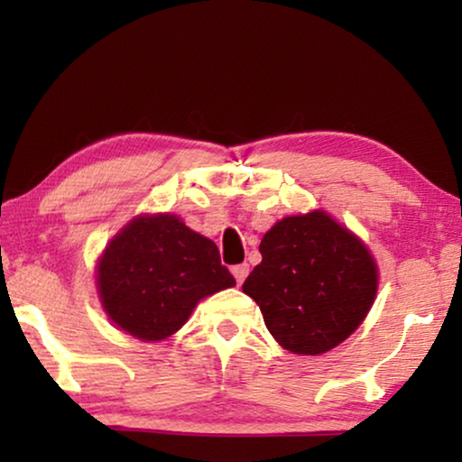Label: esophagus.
<instances>
[{"instance_id":"1","label":"esophagus","mask_w":462,"mask_h":462,"mask_svg":"<svg viewBox=\"0 0 462 462\" xmlns=\"http://www.w3.org/2000/svg\"><path fill=\"white\" fill-rule=\"evenodd\" d=\"M231 273H233V277H236V282H237V286H242L244 283V280L245 277H248V273H250V264H236V267L231 269Z\"/></svg>"}]
</instances>
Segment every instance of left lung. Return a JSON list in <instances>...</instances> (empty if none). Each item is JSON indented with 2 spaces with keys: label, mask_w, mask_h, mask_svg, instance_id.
Segmentation results:
<instances>
[{
  "label": "left lung",
  "mask_w": 462,
  "mask_h": 462,
  "mask_svg": "<svg viewBox=\"0 0 462 462\" xmlns=\"http://www.w3.org/2000/svg\"><path fill=\"white\" fill-rule=\"evenodd\" d=\"M263 261L242 290L294 356H321L362 326L378 292L368 245L326 210L286 217L264 233Z\"/></svg>",
  "instance_id": "left-lung-1"
}]
</instances>
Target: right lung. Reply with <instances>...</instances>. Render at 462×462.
<instances>
[{"mask_svg": "<svg viewBox=\"0 0 462 462\" xmlns=\"http://www.w3.org/2000/svg\"><path fill=\"white\" fill-rule=\"evenodd\" d=\"M233 286L217 244L170 212L138 214L97 261V290L106 318L144 343L170 338L201 299Z\"/></svg>", "mask_w": 462, "mask_h": 462, "instance_id": "1", "label": "right lung"}]
</instances>
